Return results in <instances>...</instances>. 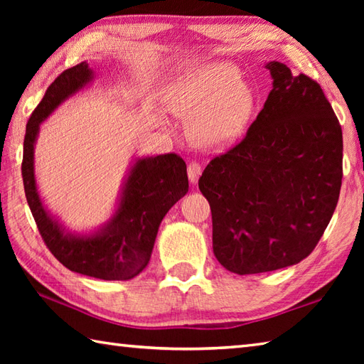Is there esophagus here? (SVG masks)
I'll use <instances>...</instances> for the list:
<instances>
[{"mask_svg": "<svg viewBox=\"0 0 364 364\" xmlns=\"http://www.w3.org/2000/svg\"><path fill=\"white\" fill-rule=\"evenodd\" d=\"M202 175V167H200L198 162H191L188 166V176L191 183H197L198 176Z\"/></svg>", "mask_w": 364, "mask_h": 364, "instance_id": "esophagus-1", "label": "esophagus"}]
</instances>
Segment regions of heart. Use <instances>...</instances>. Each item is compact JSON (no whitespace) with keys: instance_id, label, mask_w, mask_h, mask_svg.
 Masks as SVG:
<instances>
[{"instance_id":"b5f03b06","label":"heart","mask_w":364,"mask_h":364,"mask_svg":"<svg viewBox=\"0 0 364 364\" xmlns=\"http://www.w3.org/2000/svg\"><path fill=\"white\" fill-rule=\"evenodd\" d=\"M166 105L188 122L189 141L202 150L219 151L245 133L257 107L250 82L239 67L220 60L191 68L166 89Z\"/></svg>"}]
</instances>
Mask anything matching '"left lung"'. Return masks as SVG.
<instances>
[{"mask_svg": "<svg viewBox=\"0 0 364 364\" xmlns=\"http://www.w3.org/2000/svg\"><path fill=\"white\" fill-rule=\"evenodd\" d=\"M272 90L247 131L198 180L213 250L230 272L297 264L326 231L343 180V131L321 86L270 60Z\"/></svg>", "mask_w": 364, "mask_h": 364, "instance_id": "left-lung-1", "label": "left lung"}]
</instances>
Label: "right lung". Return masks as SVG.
I'll return each instance as SVG.
<instances>
[{
	"instance_id": "1",
	"label": "right lung",
	"mask_w": 364,
	"mask_h": 364,
	"mask_svg": "<svg viewBox=\"0 0 364 364\" xmlns=\"http://www.w3.org/2000/svg\"><path fill=\"white\" fill-rule=\"evenodd\" d=\"M95 80L87 63L60 73L46 89L26 125L21 175L25 194L37 228L59 262L100 280H131L146 267L164 215L188 194L186 162L178 154L136 158L123 180L117 205L102 227L73 233L46 210L37 189L34 146L41 123Z\"/></svg>"
}]
</instances>
